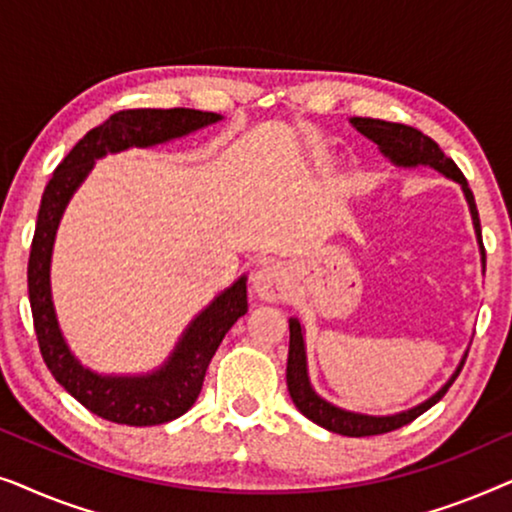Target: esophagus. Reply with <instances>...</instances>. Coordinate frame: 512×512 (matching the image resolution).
Instances as JSON below:
<instances>
[{
	"label": "esophagus",
	"mask_w": 512,
	"mask_h": 512,
	"mask_svg": "<svg viewBox=\"0 0 512 512\" xmlns=\"http://www.w3.org/2000/svg\"><path fill=\"white\" fill-rule=\"evenodd\" d=\"M251 289L261 300H268V303H277L282 300L291 289V272L284 263H263L261 268L254 272L251 277Z\"/></svg>",
	"instance_id": "34e87169"
}]
</instances>
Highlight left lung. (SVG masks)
<instances>
[{
	"label": "left lung",
	"mask_w": 512,
	"mask_h": 512,
	"mask_svg": "<svg viewBox=\"0 0 512 512\" xmlns=\"http://www.w3.org/2000/svg\"><path fill=\"white\" fill-rule=\"evenodd\" d=\"M349 123H352L363 137H368L370 142H375L377 149H380L382 156L387 158L391 165L405 167V170H410V167H431V170L440 172L443 177L457 181V184L461 186V191H464L468 209H471L475 237H478L482 265H485V247H482L478 207H475L473 191L468 188L466 177L461 174L459 167L454 165V160L447 158L431 137H426L424 132L410 128V125L380 121V118H361V116L349 118ZM289 331H291V338H289V361H286V387H289L291 401L296 403V408L303 412L307 419H312L314 424L324 426L326 431L340 433V436H349V438L377 436V433H387V431L401 429V426L410 424L412 419H417L422 412L429 410L431 405H436L440 398L445 396V391L452 387V382L457 380L461 368H464V361L468 354L466 352L464 356H461L459 366L452 373L450 380H447L443 387L436 391V394L429 396L419 405H415V408L396 412V415H366V412L338 408V405L328 403L326 398H321L317 391L312 389L310 375H307L305 328L296 317H291Z\"/></svg>",
	"instance_id": "obj_1"
}]
</instances>
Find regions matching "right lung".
Masks as SVG:
<instances>
[{"instance_id":"obj_1","label":"right lung","mask_w":512,"mask_h":512,"mask_svg":"<svg viewBox=\"0 0 512 512\" xmlns=\"http://www.w3.org/2000/svg\"><path fill=\"white\" fill-rule=\"evenodd\" d=\"M223 121L221 114L198 109H128L109 116L67 153L48 181L34 228V240L27 263V291H30L34 331L48 370L76 401L93 415L128 426H156L172 422L191 410L200 396L209 361L226 338L230 326L247 314V275L223 289L205 310L193 317L181 333L163 366L142 375H102L83 366L69 349L55 314L51 293V256L60 219L93 172L95 160L107 153L128 149H149L195 130Z\"/></svg>"}]
</instances>
